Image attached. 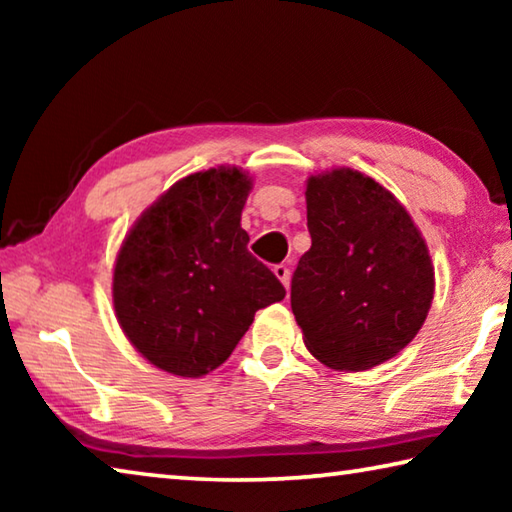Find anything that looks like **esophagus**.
<instances>
[{
    "mask_svg": "<svg viewBox=\"0 0 512 512\" xmlns=\"http://www.w3.org/2000/svg\"><path fill=\"white\" fill-rule=\"evenodd\" d=\"M273 273H275L277 280H280V282L284 284V287H289L291 271H289V266H287V264H277V266H273Z\"/></svg>",
    "mask_w": 512,
    "mask_h": 512,
    "instance_id": "1",
    "label": "esophagus"
}]
</instances>
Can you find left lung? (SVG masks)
Returning <instances> with one entry per match:
<instances>
[{
	"label": "left lung",
	"instance_id": "obj_1",
	"mask_svg": "<svg viewBox=\"0 0 512 512\" xmlns=\"http://www.w3.org/2000/svg\"><path fill=\"white\" fill-rule=\"evenodd\" d=\"M311 248L291 280V309L314 357L368 370L420 332L433 300L427 244L404 205L354 169L307 180Z\"/></svg>",
	"mask_w": 512,
	"mask_h": 512
}]
</instances>
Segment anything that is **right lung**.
<instances>
[{
    "instance_id": "right-lung-1",
    "label": "right lung",
    "mask_w": 512,
    "mask_h": 512,
    "mask_svg": "<svg viewBox=\"0 0 512 512\" xmlns=\"http://www.w3.org/2000/svg\"><path fill=\"white\" fill-rule=\"evenodd\" d=\"M246 171L219 167L178 180L119 248L112 302L128 341L155 368L203 377L248 332L255 311L287 291L248 253Z\"/></svg>"
}]
</instances>
